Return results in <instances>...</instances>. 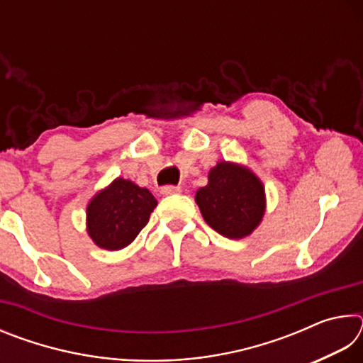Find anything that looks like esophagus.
<instances>
[{
    "label": "esophagus",
    "instance_id": "34e87169",
    "mask_svg": "<svg viewBox=\"0 0 363 363\" xmlns=\"http://www.w3.org/2000/svg\"><path fill=\"white\" fill-rule=\"evenodd\" d=\"M182 189L179 186H164L162 187V194L163 195H176V194H181Z\"/></svg>",
    "mask_w": 363,
    "mask_h": 363
}]
</instances>
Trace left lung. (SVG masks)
<instances>
[{"label":"left lung","instance_id":"1","mask_svg":"<svg viewBox=\"0 0 363 363\" xmlns=\"http://www.w3.org/2000/svg\"><path fill=\"white\" fill-rule=\"evenodd\" d=\"M201 216L220 235L240 240L253 233L266 213V190L253 171L233 162H219L208 184L195 194Z\"/></svg>","mask_w":363,"mask_h":363}]
</instances>
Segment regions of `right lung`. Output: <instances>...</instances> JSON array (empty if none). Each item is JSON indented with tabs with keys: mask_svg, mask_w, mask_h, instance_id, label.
Listing matches in <instances>:
<instances>
[{
	"mask_svg": "<svg viewBox=\"0 0 363 363\" xmlns=\"http://www.w3.org/2000/svg\"><path fill=\"white\" fill-rule=\"evenodd\" d=\"M157 203L149 189L116 177L89 200L86 232L99 248L118 251L134 242Z\"/></svg>",
	"mask_w": 363,
	"mask_h": 363,
	"instance_id": "right-lung-1",
	"label": "right lung"
}]
</instances>
